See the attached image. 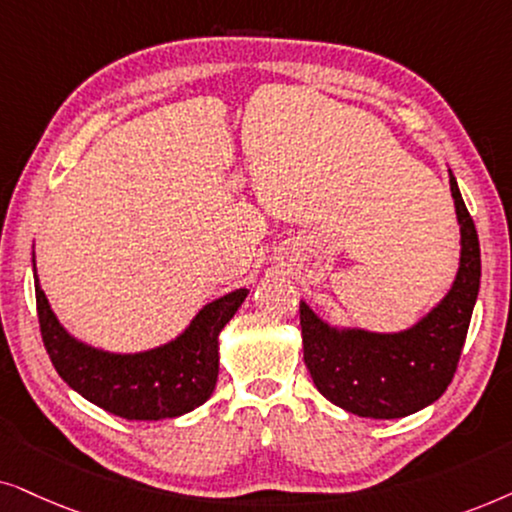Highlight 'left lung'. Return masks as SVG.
Masks as SVG:
<instances>
[{
    "label": "left lung",
    "mask_w": 512,
    "mask_h": 512,
    "mask_svg": "<svg viewBox=\"0 0 512 512\" xmlns=\"http://www.w3.org/2000/svg\"><path fill=\"white\" fill-rule=\"evenodd\" d=\"M449 189L461 231L452 288L424 318L400 332L337 327L299 302L304 363L332 405L370 419H400L424 410L452 381L480 292V241L456 177Z\"/></svg>",
    "instance_id": "8db88e82"
}]
</instances>
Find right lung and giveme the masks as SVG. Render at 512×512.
<instances>
[{
	"mask_svg": "<svg viewBox=\"0 0 512 512\" xmlns=\"http://www.w3.org/2000/svg\"><path fill=\"white\" fill-rule=\"evenodd\" d=\"M34 292L46 353L65 384L114 417L161 421L182 417L213 395L220 372V332L250 290L238 288L213 299L182 335L140 353L102 351L72 337L51 311L37 269Z\"/></svg>",
	"mask_w": 512,
	"mask_h": 512,
	"instance_id": "right-lung-1",
	"label": "right lung"
}]
</instances>
